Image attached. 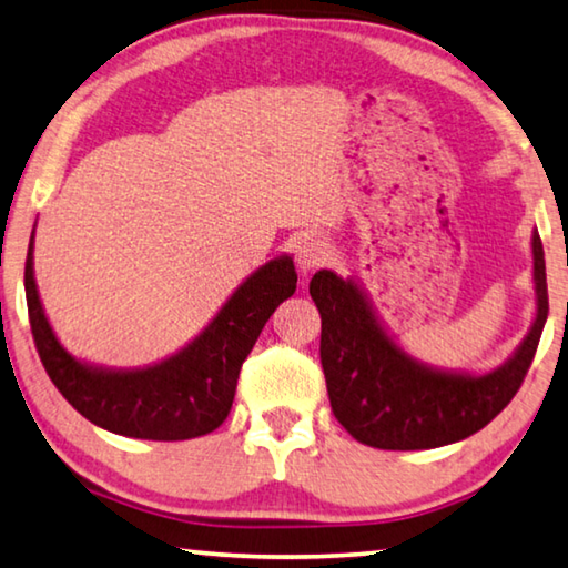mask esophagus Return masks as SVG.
<instances>
[{
  "mask_svg": "<svg viewBox=\"0 0 568 568\" xmlns=\"http://www.w3.org/2000/svg\"><path fill=\"white\" fill-rule=\"evenodd\" d=\"M331 255V247L326 240L321 237H303L298 242V247H295V263H298L301 273H313V270H318L323 263H326Z\"/></svg>",
  "mask_w": 568,
  "mask_h": 568,
  "instance_id": "esophagus-1",
  "label": "esophagus"
}]
</instances>
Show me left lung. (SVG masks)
<instances>
[{
    "label": "left lung",
    "mask_w": 568,
    "mask_h": 568,
    "mask_svg": "<svg viewBox=\"0 0 568 568\" xmlns=\"http://www.w3.org/2000/svg\"><path fill=\"white\" fill-rule=\"evenodd\" d=\"M534 252V323L516 351L490 372L419 362L399 346L354 275L318 270L311 298L321 313V364L336 419L362 445L429 449L460 443L508 407L534 362L548 316L546 260L538 232Z\"/></svg>",
    "instance_id": "1"
}]
</instances>
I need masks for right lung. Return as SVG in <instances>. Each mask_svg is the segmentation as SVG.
Listing matches in <instances>:
<instances>
[{
  "instance_id": "right-lung-1",
  "label": "right lung",
  "mask_w": 568,
  "mask_h": 568,
  "mask_svg": "<svg viewBox=\"0 0 568 568\" xmlns=\"http://www.w3.org/2000/svg\"><path fill=\"white\" fill-rule=\"evenodd\" d=\"M32 252L34 232L24 263V293L34 344L52 384L93 425L159 443L202 437L227 419L242 362L298 283L293 257L283 252L245 277L200 336L176 354L159 364L115 368L90 364L60 344L42 308Z\"/></svg>"
}]
</instances>
